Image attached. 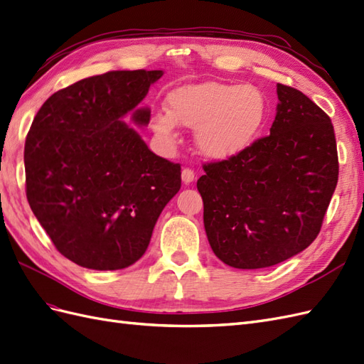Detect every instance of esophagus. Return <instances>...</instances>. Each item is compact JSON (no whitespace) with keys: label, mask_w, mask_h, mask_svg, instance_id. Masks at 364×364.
<instances>
[{"label":"esophagus","mask_w":364,"mask_h":364,"mask_svg":"<svg viewBox=\"0 0 364 364\" xmlns=\"http://www.w3.org/2000/svg\"><path fill=\"white\" fill-rule=\"evenodd\" d=\"M181 178H183L184 184H191L195 180V172L192 169H189V167H186V169H183V172H181Z\"/></svg>","instance_id":"obj_1"}]
</instances>
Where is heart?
Wrapping results in <instances>:
<instances>
[{"mask_svg": "<svg viewBox=\"0 0 364 364\" xmlns=\"http://www.w3.org/2000/svg\"><path fill=\"white\" fill-rule=\"evenodd\" d=\"M267 114V98L259 87L208 81L169 92L166 112L152 117L151 127L167 146L178 139L176 124L197 129L198 151L212 160H228L255 141Z\"/></svg>", "mask_w": 364, "mask_h": 364, "instance_id": "1", "label": "heart"}]
</instances>
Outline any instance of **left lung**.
<instances>
[{"instance_id": "8db88e82", "label": "left lung", "mask_w": 364, "mask_h": 364, "mask_svg": "<svg viewBox=\"0 0 364 364\" xmlns=\"http://www.w3.org/2000/svg\"><path fill=\"white\" fill-rule=\"evenodd\" d=\"M271 135L197 181L204 229L223 263L259 269L300 254L320 234L338 181L331 118L304 93L277 85Z\"/></svg>"}]
</instances>
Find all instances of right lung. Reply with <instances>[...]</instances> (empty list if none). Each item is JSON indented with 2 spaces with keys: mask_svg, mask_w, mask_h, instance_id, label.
Returning a JSON list of instances; mask_svg holds the SVG:
<instances>
[{
  "mask_svg": "<svg viewBox=\"0 0 364 364\" xmlns=\"http://www.w3.org/2000/svg\"><path fill=\"white\" fill-rule=\"evenodd\" d=\"M163 70H114L55 92L24 144L26 195L58 252L81 267L138 262L161 210L181 188V166L155 155L134 127L136 106Z\"/></svg>",
  "mask_w": 364,
  "mask_h": 364,
  "instance_id": "add662e5",
  "label": "right lung"
}]
</instances>
